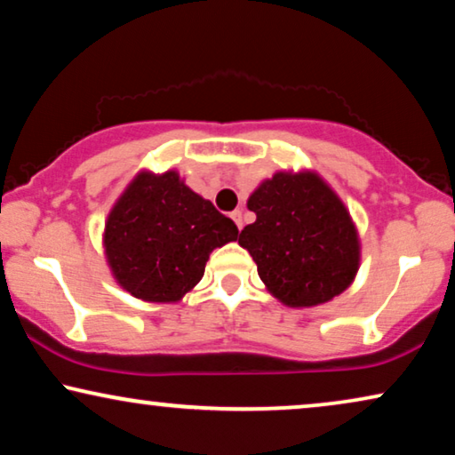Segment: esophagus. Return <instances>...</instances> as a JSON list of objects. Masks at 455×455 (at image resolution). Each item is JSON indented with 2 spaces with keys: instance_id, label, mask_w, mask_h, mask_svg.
Wrapping results in <instances>:
<instances>
[{
  "instance_id": "1",
  "label": "esophagus",
  "mask_w": 455,
  "mask_h": 455,
  "mask_svg": "<svg viewBox=\"0 0 455 455\" xmlns=\"http://www.w3.org/2000/svg\"><path fill=\"white\" fill-rule=\"evenodd\" d=\"M231 218L235 220V224H237L239 231H241V228H243V212L235 210V212H231Z\"/></svg>"
}]
</instances>
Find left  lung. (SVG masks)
<instances>
[{"label":"left lung","mask_w":455,"mask_h":455,"mask_svg":"<svg viewBox=\"0 0 455 455\" xmlns=\"http://www.w3.org/2000/svg\"><path fill=\"white\" fill-rule=\"evenodd\" d=\"M256 222L239 235L281 304L312 307L341 295L360 268V237L347 208L312 171L276 172L247 199Z\"/></svg>","instance_id":"obj_1"}]
</instances>
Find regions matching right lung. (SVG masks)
Returning <instances> with one entry per match:
<instances>
[{
  "mask_svg": "<svg viewBox=\"0 0 455 455\" xmlns=\"http://www.w3.org/2000/svg\"><path fill=\"white\" fill-rule=\"evenodd\" d=\"M237 235V224L177 171H143L108 214L104 250L114 278L132 298L174 304L202 281L210 253Z\"/></svg>",
  "mask_w": 455,
  "mask_h": 455,
  "instance_id": "add662e5",
  "label": "right lung"
}]
</instances>
